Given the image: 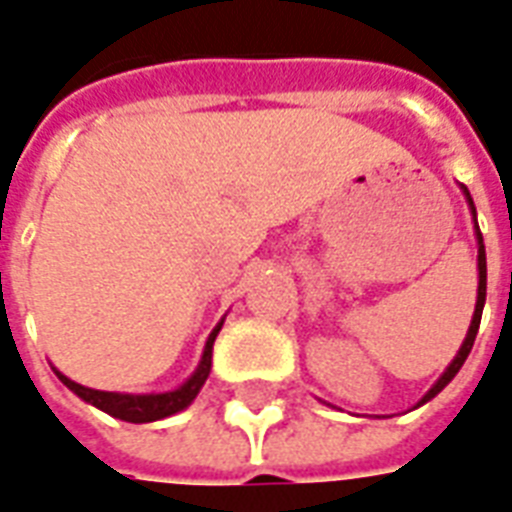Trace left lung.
Masks as SVG:
<instances>
[{
	"label": "left lung",
	"mask_w": 512,
	"mask_h": 512,
	"mask_svg": "<svg viewBox=\"0 0 512 512\" xmlns=\"http://www.w3.org/2000/svg\"><path fill=\"white\" fill-rule=\"evenodd\" d=\"M465 189V186H462ZM465 197L467 202H470V211H473L475 216V205H473V197H470V192L465 189ZM475 235H478V301H475V315H473V323H470V331H467L465 342H462V347H459L457 358L451 360V366L443 371V376L438 379V382L430 387V392H427L425 398L419 400V403H427L430 398H435L438 392L446 387V384L457 376V371L462 368V363L467 360V355H470V350H473V342H475V334H478V326H481V312H483V301H486V248H483V237H481V229H478V221H475Z\"/></svg>",
	"instance_id": "obj_1"
}]
</instances>
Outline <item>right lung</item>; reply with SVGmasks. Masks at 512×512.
I'll list each match as a JSON object with an SVG mask.
<instances>
[{
	"instance_id": "obj_1",
	"label": "right lung",
	"mask_w": 512,
	"mask_h": 512,
	"mask_svg": "<svg viewBox=\"0 0 512 512\" xmlns=\"http://www.w3.org/2000/svg\"><path fill=\"white\" fill-rule=\"evenodd\" d=\"M221 331V323L213 328V334L208 336V344H205V352H202V360L197 371H194L189 379H186L178 390L173 392H160V395H122V392H104V390H90V387H82V384L71 382L69 376H63L61 371H55L58 379H61L71 392H77L79 398L93 403L95 408H101L106 414H112L117 419H125V422H157V419H165L176 411H184L197 392L205 384L208 374H211V355H213V342Z\"/></svg>"
}]
</instances>
